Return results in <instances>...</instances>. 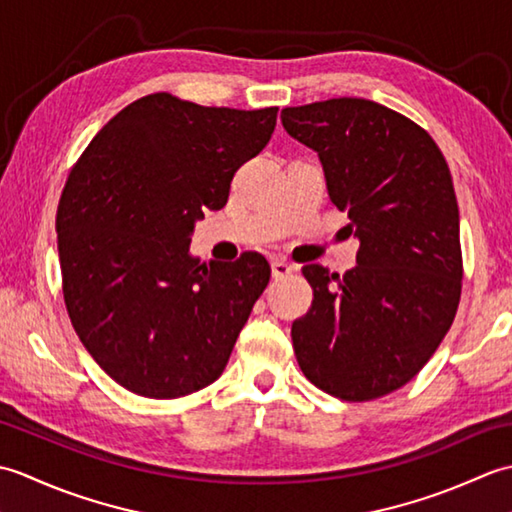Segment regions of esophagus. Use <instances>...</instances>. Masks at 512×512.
<instances>
[{
    "label": "esophagus",
    "instance_id": "esophagus-1",
    "mask_svg": "<svg viewBox=\"0 0 512 512\" xmlns=\"http://www.w3.org/2000/svg\"><path fill=\"white\" fill-rule=\"evenodd\" d=\"M270 268H273V277L275 279H284V277L295 273V266H290L288 262H284V259H273V264H270Z\"/></svg>",
    "mask_w": 512,
    "mask_h": 512
}]
</instances>
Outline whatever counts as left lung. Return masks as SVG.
I'll return each mask as SVG.
<instances>
[{
	"instance_id": "1",
	"label": "left lung",
	"mask_w": 512,
	"mask_h": 512,
	"mask_svg": "<svg viewBox=\"0 0 512 512\" xmlns=\"http://www.w3.org/2000/svg\"><path fill=\"white\" fill-rule=\"evenodd\" d=\"M281 123L317 151L330 200L361 242L343 277L303 266L314 299L290 332L299 367L336 398L385 396L438 350L460 303L449 165L422 127L367 99L286 107Z\"/></svg>"
}]
</instances>
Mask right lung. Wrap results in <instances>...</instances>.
Listing matches in <instances>:
<instances>
[{
	"mask_svg": "<svg viewBox=\"0 0 512 512\" xmlns=\"http://www.w3.org/2000/svg\"><path fill=\"white\" fill-rule=\"evenodd\" d=\"M275 125L277 107H204L158 92L118 112L76 162L57 209L63 299L118 385L167 400L222 376L270 266L259 253L202 264L191 235Z\"/></svg>",
	"mask_w": 512,
	"mask_h": 512,
	"instance_id": "add662e5",
	"label": "right lung"
}]
</instances>
